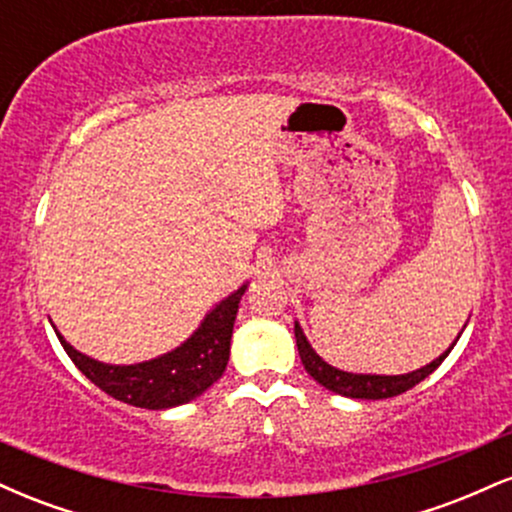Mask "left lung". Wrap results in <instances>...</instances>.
I'll list each match as a JSON object with an SVG mask.
<instances>
[{"instance_id": "left-lung-1", "label": "left lung", "mask_w": 512, "mask_h": 512, "mask_svg": "<svg viewBox=\"0 0 512 512\" xmlns=\"http://www.w3.org/2000/svg\"><path fill=\"white\" fill-rule=\"evenodd\" d=\"M467 327V325H464ZM293 332H296V346H298V354H301V361L308 375L313 380H317L322 387L334 392V395H342V397H351V399H390L402 395V392L411 390L414 385H419L421 380L428 378V375L436 370L440 363L448 358V354L452 351V346L457 344L460 334L455 337L448 349L443 351L438 358H433L431 363L426 366L411 370V373H402V375H375V373H349V370L342 368H334L330 363L325 361L317 351L310 346L308 337H305L301 322H293Z\"/></svg>"}]
</instances>
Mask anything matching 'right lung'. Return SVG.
Instances as JSON below:
<instances>
[{
	"instance_id": "right-lung-1",
	"label": "right lung",
	"mask_w": 512,
	"mask_h": 512,
	"mask_svg": "<svg viewBox=\"0 0 512 512\" xmlns=\"http://www.w3.org/2000/svg\"><path fill=\"white\" fill-rule=\"evenodd\" d=\"M248 284L240 286L204 315L199 327L180 346L142 363L115 366L74 349L52 325L74 366L110 397L142 409H173L209 390L226 370L233 322Z\"/></svg>"
}]
</instances>
